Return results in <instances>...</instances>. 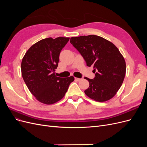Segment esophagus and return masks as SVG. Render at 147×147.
Instances as JSON below:
<instances>
[{"label": "esophagus", "mask_w": 147, "mask_h": 147, "mask_svg": "<svg viewBox=\"0 0 147 147\" xmlns=\"http://www.w3.org/2000/svg\"><path fill=\"white\" fill-rule=\"evenodd\" d=\"M75 80H76V81H77V82H80V81L81 80V78H76V77H75Z\"/></svg>", "instance_id": "esophagus-1"}]
</instances>
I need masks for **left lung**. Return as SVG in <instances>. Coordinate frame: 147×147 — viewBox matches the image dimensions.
Masks as SVG:
<instances>
[{
    "label": "left lung",
    "instance_id": "1",
    "mask_svg": "<svg viewBox=\"0 0 147 147\" xmlns=\"http://www.w3.org/2000/svg\"><path fill=\"white\" fill-rule=\"evenodd\" d=\"M70 42L80 53L88 67L93 65L95 77L84 78L90 83L86 95L98 102L108 100L116 94L126 74V63L112 42L95 35L72 37Z\"/></svg>",
    "mask_w": 147,
    "mask_h": 147
}]
</instances>
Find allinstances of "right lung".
I'll return each mask as SVG.
<instances>
[{
  "instance_id": "add662e5",
  "label": "right lung",
  "mask_w": 147,
  "mask_h": 147,
  "mask_svg": "<svg viewBox=\"0 0 147 147\" xmlns=\"http://www.w3.org/2000/svg\"><path fill=\"white\" fill-rule=\"evenodd\" d=\"M69 37H51L35 43L26 53L21 62V73L29 90L39 102L53 104L64 96L74 77H57L61 50Z\"/></svg>"
}]
</instances>
